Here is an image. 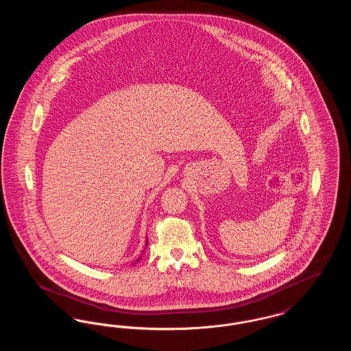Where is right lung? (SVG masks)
<instances>
[{"label":"right lung","mask_w":351,"mask_h":351,"mask_svg":"<svg viewBox=\"0 0 351 351\" xmlns=\"http://www.w3.org/2000/svg\"><path fill=\"white\" fill-rule=\"evenodd\" d=\"M147 245H149V242H147V241H146V246H145V250H146V249H147ZM145 250L142 251V255H143V252H145ZM142 255H141V256H139V258H138V259H136V261H135V263H138V262H139V261H141V259H142Z\"/></svg>","instance_id":"right-lung-1"}]
</instances>
